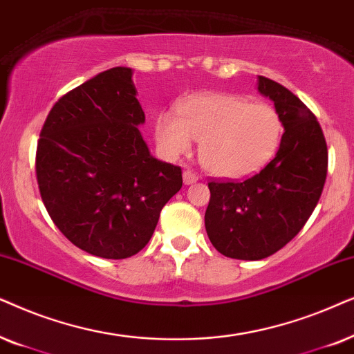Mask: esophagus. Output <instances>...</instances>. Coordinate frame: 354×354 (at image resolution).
Here are the masks:
<instances>
[{"instance_id":"esophagus-1","label":"esophagus","mask_w":354,"mask_h":354,"mask_svg":"<svg viewBox=\"0 0 354 354\" xmlns=\"http://www.w3.org/2000/svg\"><path fill=\"white\" fill-rule=\"evenodd\" d=\"M183 181H185V185H186V186L194 185L196 181H199V176H197L196 173H192L191 169H186V171L183 173Z\"/></svg>"}]
</instances>
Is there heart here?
Returning <instances> with one entry per match:
<instances>
[{
    "instance_id": "obj_1",
    "label": "heart",
    "mask_w": 354,
    "mask_h": 354,
    "mask_svg": "<svg viewBox=\"0 0 354 354\" xmlns=\"http://www.w3.org/2000/svg\"><path fill=\"white\" fill-rule=\"evenodd\" d=\"M283 133V118L272 105L232 93L189 97L176 106V115L165 111L155 120V139L167 157H181L197 140L204 168L228 180L266 168L279 152Z\"/></svg>"
}]
</instances>
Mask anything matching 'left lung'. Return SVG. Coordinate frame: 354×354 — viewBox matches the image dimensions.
Returning a JSON list of instances; mask_svg holds the SVG:
<instances>
[{
	"mask_svg": "<svg viewBox=\"0 0 354 354\" xmlns=\"http://www.w3.org/2000/svg\"><path fill=\"white\" fill-rule=\"evenodd\" d=\"M285 122L273 160L243 183H209L205 230L216 251L241 261H261L288 244L309 220L322 194L328 152L314 113L281 84L259 75Z\"/></svg>",
	"mask_w": 354,
	"mask_h": 354,
	"instance_id": "left-lung-1",
	"label": "left lung"
}]
</instances>
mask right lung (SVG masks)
Instances as JSON below:
<instances>
[{
    "instance_id": "1",
    "label": "right lung",
    "mask_w": 354,
    "mask_h": 354,
    "mask_svg": "<svg viewBox=\"0 0 354 354\" xmlns=\"http://www.w3.org/2000/svg\"><path fill=\"white\" fill-rule=\"evenodd\" d=\"M136 95L133 69L103 71L55 103L37 144L46 212L74 246L103 259L144 249L183 186L180 167L150 155Z\"/></svg>"
}]
</instances>
